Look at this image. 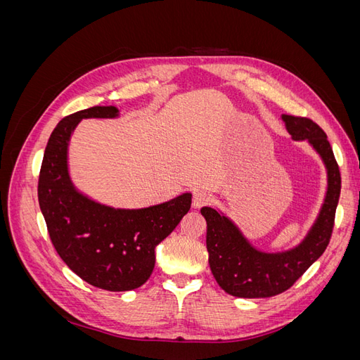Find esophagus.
<instances>
[{
    "instance_id": "obj_1",
    "label": "esophagus",
    "mask_w": 360,
    "mask_h": 360,
    "mask_svg": "<svg viewBox=\"0 0 360 360\" xmlns=\"http://www.w3.org/2000/svg\"><path fill=\"white\" fill-rule=\"evenodd\" d=\"M207 201H209V195L202 191H195L193 197H192V207L193 209H200V207L205 205Z\"/></svg>"
}]
</instances>
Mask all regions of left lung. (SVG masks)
<instances>
[{"label":"left lung","instance_id":"obj_1","mask_svg":"<svg viewBox=\"0 0 360 360\" xmlns=\"http://www.w3.org/2000/svg\"><path fill=\"white\" fill-rule=\"evenodd\" d=\"M281 118L292 141H307L320 156L328 176V188L320 212L300 243L278 252L255 248L226 214L212 207H202L210 270L219 287L236 297L259 299L284 292L323 255L332 236L341 176L328 136L309 118L285 114Z\"/></svg>","mask_w":360,"mask_h":360}]
</instances>
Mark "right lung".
<instances>
[{"instance_id":"right-lung-1","label":"right lung","mask_w":360,"mask_h":360,"mask_svg":"<svg viewBox=\"0 0 360 360\" xmlns=\"http://www.w3.org/2000/svg\"><path fill=\"white\" fill-rule=\"evenodd\" d=\"M115 106L78 111L53 129L39 176V205L51 242L68 267L90 285L108 291L141 287L155 267V249L191 209L192 193L144 209H115L75 186L69 143L84 118H117Z\"/></svg>"}]
</instances>
